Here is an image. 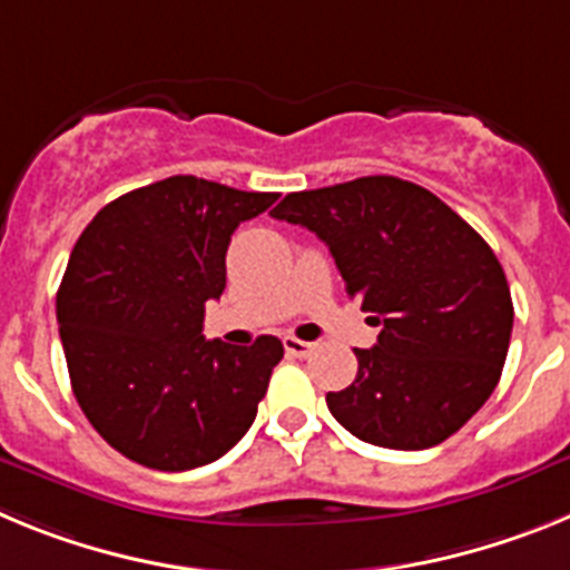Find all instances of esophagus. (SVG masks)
<instances>
[{
  "mask_svg": "<svg viewBox=\"0 0 570 570\" xmlns=\"http://www.w3.org/2000/svg\"><path fill=\"white\" fill-rule=\"evenodd\" d=\"M282 345H285V351H288L291 356H308L311 351H314V342H305V340H296V336H285L282 340Z\"/></svg>",
  "mask_w": 570,
  "mask_h": 570,
  "instance_id": "1",
  "label": "esophagus"
}]
</instances>
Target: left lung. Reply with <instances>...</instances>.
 <instances>
[{"instance_id": "8db88e82", "label": "left lung", "mask_w": 570, "mask_h": 570, "mask_svg": "<svg viewBox=\"0 0 570 570\" xmlns=\"http://www.w3.org/2000/svg\"><path fill=\"white\" fill-rule=\"evenodd\" d=\"M274 219L314 230L347 296L380 325L356 380L325 396L362 442L422 451L456 434L500 382L513 328L505 271L440 196L396 176L288 194Z\"/></svg>"}]
</instances>
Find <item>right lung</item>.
Returning <instances> with one entry per match:
<instances>
[{"label": "right lung", "instance_id": "right-lung-1", "mask_svg": "<svg viewBox=\"0 0 570 570\" xmlns=\"http://www.w3.org/2000/svg\"><path fill=\"white\" fill-rule=\"evenodd\" d=\"M279 194L168 176L105 205L57 294L73 396L110 448L156 471L228 454L256 420L282 342L205 340V302L225 291L239 223Z\"/></svg>", "mask_w": 570, "mask_h": 570}]
</instances>
